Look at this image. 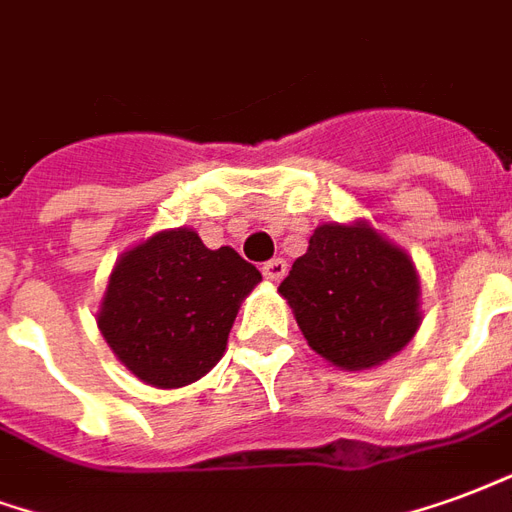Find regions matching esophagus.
Returning <instances> with one entry per match:
<instances>
[{
	"label": "esophagus",
	"mask_w": 512,
	"mask_h": 512,
	"mask_svg": "<svg viewBox=\"0 0 512 512\" xmlns=\"http://www.w3.org/2000/svg\"><path fill=\"white\" fill-rule=\"evenodd\" d=\"M287 274V263L282 257H274V260H268L263 263V276H266L268 282H282Z\"/></svg>",
	"instance_id": "1"
}]
</instances>
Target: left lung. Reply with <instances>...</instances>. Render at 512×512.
<instances>
[{
  "label": "left lung",
  "mask_w": 512,
  "mask_h": 512,
  "mask_svg": "<svg viewBox=\"0 0 512 512\" xmlns=\"http://www.w3.org/2000/svg\"><path fill=\"white\" fill-rule=\"evenodd\" d=\"M317 355L350 372L372 369L420 325L418 274L369 225H320L279 285Z\"/></svg>",
  "instance_id": "left-lung-1"
}]
</instances>
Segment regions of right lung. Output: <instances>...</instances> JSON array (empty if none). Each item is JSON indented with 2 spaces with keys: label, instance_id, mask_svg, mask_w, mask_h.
I'll use <instances>...</instances> for the list:
<instances>
[{
  "label": "right lung",
  "instance_id": "add662e5",
  "mask_svg": "<svg viewBox=\"0 0 512 512\" xmlns=\"http://www.w3.org/2000/svg\"><path fill=\"white\" fill-rule=\"evenodd\" d=\"M260 279L236 249H208L187 227L165 230L116 263L97 323L138 380L181 388L217 366L238 306Z\"/></svg>",
  "mask_w": 512,
  "mask_h": 512
}]
</instances>
